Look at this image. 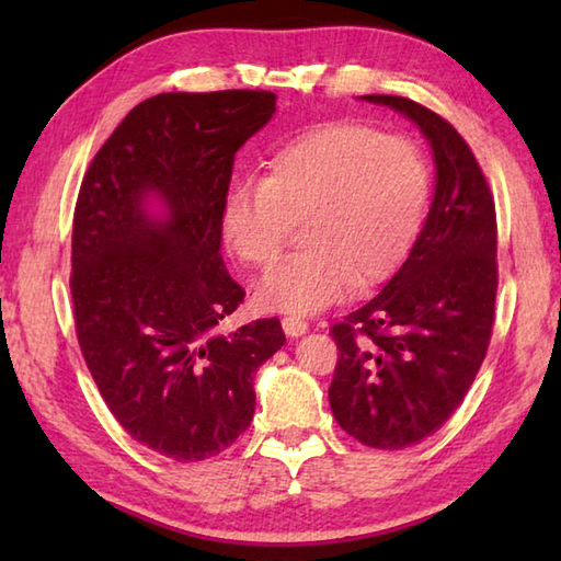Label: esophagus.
Segmentation results:
<instances>
[{
	"mask_svg": "<svg viewBox=\"0 0 561 561\" xmlns=\"http://www.w3.org/2000/svg\"><path fill=\"white\" fill-rule=\"evenodd\" d=\"M282 328H284V332H287L289 337H299V335H306L308 332V323L306 320H301V318H296V316H287L282 320Z\"/></svg>",
	"mask_w": 561,
	"mask_h": 561,
	"instance_id": "1",
	"label": "esophagus"
}]
</instances>
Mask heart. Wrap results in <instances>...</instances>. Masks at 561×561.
I'll return each instance as SVG.
<instances>
[{
    "mask_svg": "<svg viewBox=\"0 0 561 561\" xmlns=\"http://www.w3.org/2000/svg\"><path fill=\"white\" fill-rule=\"evenodd\" d=\"M426 199L420 147L359 123H328L274 151L260 183L231 190L221 231L245 265L265 270L304 219L306 245L265 274L257 304L316 313L354 284L374 287L398 272L420 236Z\"/></svg>",
    "mask_w": 561,
    "mask_h": 561,
    "instance_id": "heart-1",
    "label": "heart"
}]
</instances>
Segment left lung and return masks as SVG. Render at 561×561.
Returning a JSON list of instances; mask_svg holds the SVG:
<instances>
[{
    "label": "left lung",
    "mask_w": 561,
    "mask_h": 561,
    "mask_svg": "<svg viewBox=\"0 0 561 561\" xmlns=\"http://www.w3.org/2000/svg\"><path fill=\"white\" fill-rule=\"evenodd\" d=\"M412 121L434 151L436 185L402 267L330 335L340 347L330 408L364 446L398 450L436 434L484 362L496 301V211L456 127L402 96H362Z\"/></svg>",
    "instance_id": "1"
}]
</instances>
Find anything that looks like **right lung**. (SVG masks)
<instances>
[{"mask_svg":"<svg viewBox=\"0 0 561 561\" xmlns=\"http://www.w3.org/2000/svg\"><path fill=\"white\" fill-rule=\"evenodd\" d=\"M274 111L272 91L159 93L115 127L79 190L81 354L125 432L178 462L245 432L255 371L287 342L277 318L219 330L245 296L219 253L233 159Z\"/></svg>","mask_w":561,"mask_h":561,"instance_id":"1","label":"right lung"}]
</instances>
